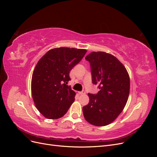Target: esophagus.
<instances>
[{
	"mask_svg": "<svg viewBox=\"0 0 157 157\" xmlns=\"http://www.w3.org/2000/svg\"><path fill=\"white\" fill-rule=\"evenodd\" d=\"M78 94H80V95H84V94H86V92H85V91H82V92H78Z\"/></svg>",
	"mask_w": 157,
	"mask_h": 157,
	"instance_id": "1",
	"label": "esophagus"
}]
</instances>
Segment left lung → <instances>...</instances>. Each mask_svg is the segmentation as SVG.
I'll return each mask as SVG.
<instances>
[{"label":"left lung","mask_w":157,"mask_h":157,"mask_svg":"<svg viewBox=\"0 0 157 157\" xmlns=\"http://www.w3.org/2000/svg\"><path fill=\"white\" fill-rule=\"evenodd\" d=\"M91 66L92 82L98 94H88L89 103L83 107L86 121L94 126L111 124L124 109L130 93V77L116 57L104 52H92L86 58Z\"/></svg>","instance_id":"left-lung-1"}]
</instances>
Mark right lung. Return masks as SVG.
I'll list each match as a JSON object with an SVG mask.
<instances>
[{
	"mask_svg": "<svg viewBox=\"0 0 157 157\" xmlns=\"http://www.w3.org/2000/svg\"><path fill=\"white\" fill-rule=\"evenodd\" d=\"M87 50L60 47L48 51L36 63L31 79V93L36 109L48 119H58L67 112L75 92L67 83L69 73Z\"/></svg>",
	"mask_w": 157,
	"mask_h": 157,
	"instance_id": "right-lung-1",
	"label": "right lung"
}]
</instances>
